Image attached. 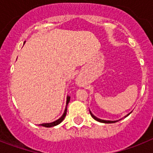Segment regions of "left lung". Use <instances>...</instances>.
Returning <instances> with one entry per match:
<instances>
[{
    "mask_svg": "<svg viewBox=\"0 0 153 153\" xmlns=\"http://www.w3.org/2000/svg\"><path fill=\"white\" fill-rule=\"evenodd\" d=\"M90 115H91V117H93V118L94 119V120H97V121H98V122L103 123H113L117 122V121H109V120H100V119H99V118H97V117H96L95 116H94V115L93 114V113H91V112H90ZM129 115V114H128V115H126V116L125 117H128Z\"/></svg>",
    "mask_w": 153,
    "mask_h": 153,
    "instance_id": "1",
    "label": "left lung"
}]
</instances>
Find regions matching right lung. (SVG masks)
Segmentation results:
<instances>
[{
    "label": "right lung",
    "mask_w": 153,
    "mask_h": 153,
    "mask_svg": "<svg viewBox=\"0 0 153 153\" xmlns=\"http://www.w3.org/2000/svg\"><path fill=\"white\" fill-rule=\"evenodd\" d=\"M70 97H67V104H68V102H70ZM67 106H66V109H65V111H64V113L63 114V116H62L61 117H60L59 120H56L55 122H53V123H43V124H40V126H44V127H52V126H55L58 125V124H60V123L63 121V120H64L65 117H66V115H67Z\"/></svg>",
    "instance_id": "1"
}]
</instances>
